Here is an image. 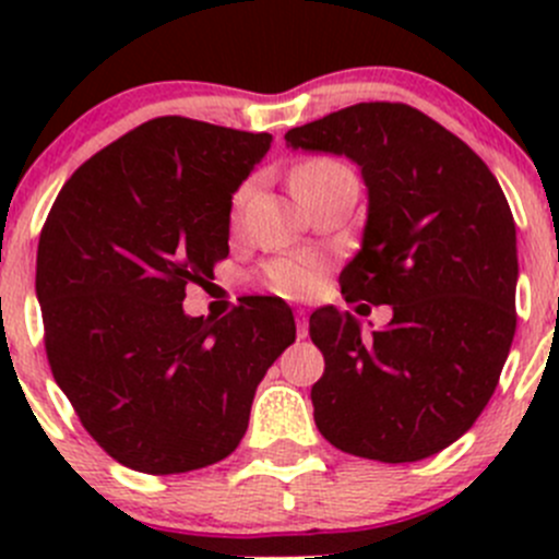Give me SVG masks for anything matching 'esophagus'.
Masks as SVG:
<instances>
[{"label": "esophagus", "instance_id": "esophagus-1", "mask_svg": "<svg viewBox=\"0 0 559 559\" xmlns=\"http://www.w3.org/2000/svg\"><path fill=\"white\" fill-rule=\"evenodd\" d=\"M295 321H297V337H308V313L306 311H297L295 313Z\"/></svg>", "mask_w": 559, "mask_h": 559}]
</instances>
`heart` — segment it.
<instances>
[{
	"instance_id": "heart-1",
	"label": "heart",
	"mask_w": 559,
	"mask_h": 559,
	"mask_svg": "<svg viewBox=\"0 0 559 559\" xmlns=\"http://www.w3.org/2000/svg\"><path fill=\"white\" fill-rule=\"evenodd\" d=\"M332 162H308V165L297 167L295 178H292V183L300 186L302 180L313 178V175L324 173V170H332ZM246 200V191H240L238 194V205ZM267 278L270 284H273V289L284 292V295H302V292H308L311 286L316 284V278H319V267H316L313 259L308 257H284L278 259V262H273L267 267Z\"/></svg>"
}]
</instances>
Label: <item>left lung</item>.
<instances>
[{"mask_svg": "<svg viewBox=\"0 0 559 559\" xmlns=\"http://www.w3.org/2000/svg\"><path fill=\"white\" fill-rule=\"evenodd\" d=\"M292 151L346 156L368 189L346 300L392 306L381 330L311 313L324 376L313 419L341 452L416 462L471 430L516 330V227L489 167L425 112L359 103L286 132Z\"/></svg>", "mask_w": 559, "mask_h": 559, "instance_id": "1", "label": "left lung"}]
</instances>
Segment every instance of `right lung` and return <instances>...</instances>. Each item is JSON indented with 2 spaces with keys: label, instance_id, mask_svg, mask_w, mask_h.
<instances>
[{
  "label": "right lung",
  "instance_id": "right-lung-1",
  "mask_svg": "<svg viewBox=\"0 0 559 559\" xmlns=\"http://www.w3.org/2000/svg\"><path fill=\"white\" fill-rule=\"evenodd\" d=\"M273 134L191 118L140 123L78 167L37 246V300L56 384L112 460L170 476L246 436L253 394L295 343L292 308L246 300L213 324L186 286L229 253L233 194Z\"/></svg>",
  "mask_w": 559,
  "mask_h": 559
}]
</instances>
